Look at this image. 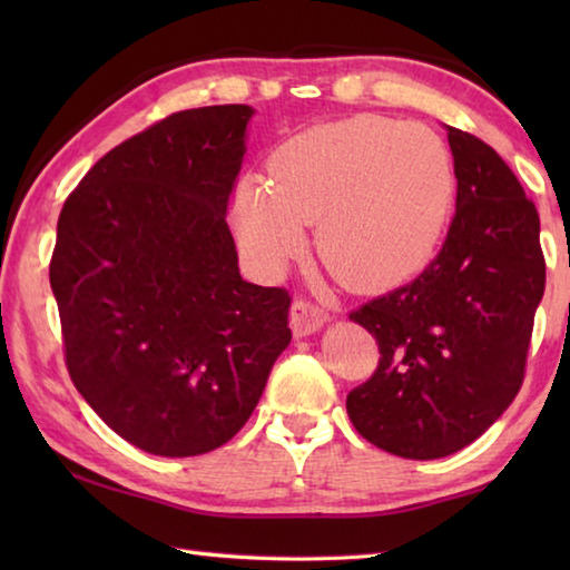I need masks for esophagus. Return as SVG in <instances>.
<instances>
[{
	"mask_svg": "<svg viewBox=\"0 0 570 570\" xmlns=\"http://www.w3.org/2000/svg\"><path fill=\"white\" fill-rule=\"evenodd\" d=\"M326 320H330V314H326L322 306L306 302V298H296L292 304V330L296 336H308L320 332Z\"/></svg>",
	"mask_w": 570,
	"mask_h": 570,
	"instance_id": "obj_1",
	"label": "esophagus"
}]
</instances>
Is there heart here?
I'll use <instances>...</instances> for the list:
<instances>
[{"mask_svg": "<svg viewBox=\"0 0 570 570\" xmlns=\"http://www.w3.org/2000/svg\"><path fill=\"white\" fill-rule=\"evenodd\" d=\"M272 180L244 176L234 228L246 258L276 274L302 254L320 220L326 268L356 292L404 282L430 262L445 230L455 170L438 132L382 115L314 125L268 160Z\"/></svg>", "mask_w": 570, "mask_h": 570, "instance_id": "b5f03b06", "label": "heart"}]
</instances>
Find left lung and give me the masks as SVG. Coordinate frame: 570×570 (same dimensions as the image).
I'll list each match as a JSON object with an SVG mask.
<instances>
[{"mask_svg":"<svg viewBox=\"0 0 570 570\" xmlns=\"http://www.w3.org/2000/svg\"><path fill=\"white\" fill-rule=\"evenodd\" d=\"M455 216L424 272L350 314L380 346L370 380L346 394L356 432L407 460L478 440L525 377L546 288L540 218L498 153L448 125Z\"/></svg>","mask_w":570,"mask_h":570,"instance_id":"1","label":"left lung"}]
</instances>
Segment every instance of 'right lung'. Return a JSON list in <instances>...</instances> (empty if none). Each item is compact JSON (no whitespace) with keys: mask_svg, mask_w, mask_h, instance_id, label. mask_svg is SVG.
Returning a JSON list of instances; mask_svg holds the SVG:
<instances>
[{"mask_svg":"<svg viewBox=\"0 0 570 570\" xmlns=\"http://www.w3.org/2000/svg\"><path fill=\"white\" fill-rule=\"evenodd\" d=\"M250 115H168L95 163L57 220L50 284L67 372L150 455L226 445L292 342V296L240 278L226 224Z\"/></svg>","mask_w":570,"mask_h":570,"instance_id":"right-lung-1","label":"right lung"}]
</instances>
